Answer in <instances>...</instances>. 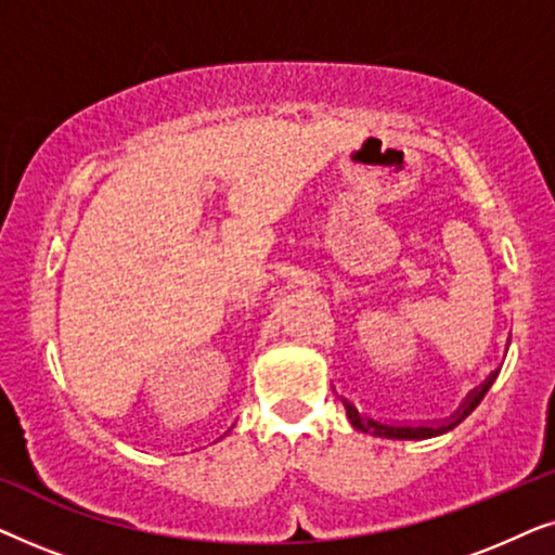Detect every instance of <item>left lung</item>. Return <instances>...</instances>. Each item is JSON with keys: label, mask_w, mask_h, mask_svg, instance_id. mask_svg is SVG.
<instances>
[{"label": "left lung", "mask_w": 555, "mask_h": 555, "mask_svg": "<svg viewBox=\"0 0 555 555\" xmlns=\"http://www.w3.org/2000/svg\"><path fill=\"white\" fill-rule=\"evenodd\" d=\"M498 378V371H492V374L485 378L482 386H477L475 391L467 393V399L462 401L457 412H454L450 420H442V422H431V424H389V422H376L371 420V416L361 414L359 409H356L351 401L344 399V406H346V414L348 420H351V424L356 429L361 431H369V435L374 437H386V439H429V437H439L444 435V431H450L457 427V424L465 420V416L473 414V409L480 404L485 393H488V389L492 386V382Z\"/></svg>", "instance_id": "8db88e82"}]
</instances>
